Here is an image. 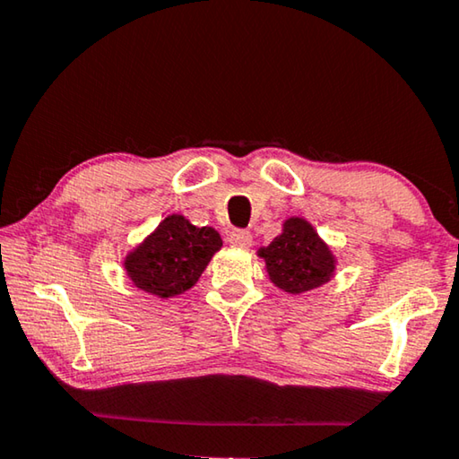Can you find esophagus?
<instances>
[{"label": "esophagus", "mask_w": 459, "mask_h": 459, "mask_svg": "<svg viewBox=\"0 0 459 459\" xmlns=\"http://www.w3.org/2000/svg\"><path fill=\"white\" fill-rule=\"evenodd\" d=\"M229 243L232 247H238V249H249V247L253 245V237L249 235V232H245V230H235L229 237Z\"/></svg>", "instance_id": "1"}]
</instances>
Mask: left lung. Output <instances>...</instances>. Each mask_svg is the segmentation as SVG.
I'll list each match as a JSON object with an SVG mask.
<instances>
[{"mask_svg": "<svg viewBox=\"0 0 459 459\" xmlns=\"http://www.w3.org/2000/svg\"><path fill=\"white\" fill-rule=\"evenodd\" d=\"M257 255L264 259L269 281L286 294H304L337 275L339 259L331 245L302 216H288L281 232Z\"/></svg>", "mask_w": 459, "mask_h": 459, "instance_id": "1", "label": "left lung"}]
</instances>
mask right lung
<instances>
[{
	"label": "right lung",
	"instance_id": "1",
	"mask_svg": "<svg viewBox=\"0 0 459 459\" xmlns=\"http://www.w3.org/2000/svg\"><path fill=\"white\" fill-rule=\"evenodd\" d=\"M221 247L216 229L195 227L184 214H167L126 253L122 267L134 288L167 300L194 288Z\"/></svg>",
	"mask_w": 459,
	"mask_h": 459
}]
</instances>
